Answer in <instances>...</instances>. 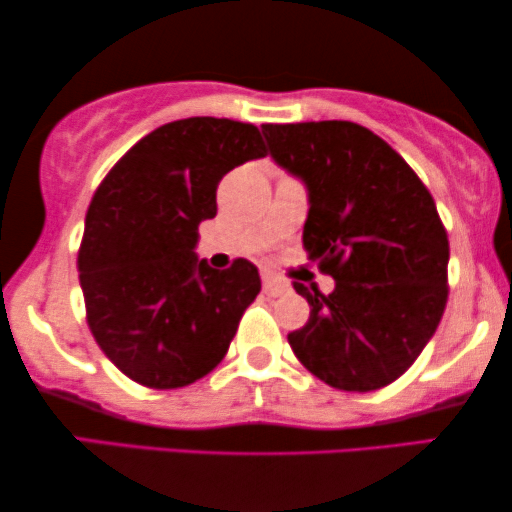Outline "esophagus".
Listing matches in <instances>:
<instances>
[{"label": "esophagus", "instance_id": "obj_1", "mask_svg": "<svg viewBox=\"0 0 512 512\" xmlns=\"http://www.w3.org/2000/svg\"><path fill=\"white\" fill-rule=\"evenodd\" d=\"M262 281H264V293H267V295L276 297V295L290 293V283L283 281V278L274 276V274H264Z\"/></svg>", "mask_w": 512, "mask_h": 512}]
</instances>
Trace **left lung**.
Segmentation results:
<instances>
[{
    "label": "left lung",
    "instance_id": "8db88e82",
    "mask_svg": "<svg viewBox=\"0 0 512 512\" xmlns=\"http://www.w3.org/2000/svg\"><path fill=\"white\" fill-rule=\"evenodd\" d=\"M271 160L307 189L302 243L335 278L331 295L295 283L309 321L288 333L302 366L331 387L390 385L435 335L449 241L435 200L401 155L347 120L262 125Z\"/></svg>",
    "mask_w": 512,
    "mask_h": 512
}]
</instances>
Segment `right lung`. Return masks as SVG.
<instances>
[{"label":"right lung","mask_w":512,"mask_h":512,"mask_svg":"<svg viewBox=\"0 0 512 512\" xmlns=\"http://www.w3.org/2000/svg\"><path fill=\"white\" fill-rule=\"evenodd\" d=\"M267 155L260 129L186 118L153 129L118 160L84 219L77 269L87 323L134 383L174 390L208 375L260 293L248 260H198V224L217 215V186Z\"/></svg>","instance_id":"right-lung-1"}]
</instances>
